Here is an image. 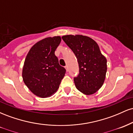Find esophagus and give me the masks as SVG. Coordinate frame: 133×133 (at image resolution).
Instances as JSON below:
<instances>
[{"label":"esophagus","mask_w":133,"mask_h":133,"mask_svg":"<svg viewBox=\"0 0 133 133\" xmlns=\"http://www.w3.org/2000/svg\"><path fill=\"white\" fill-rule=\"evenodd\" d=\"M65 69H66V71H68V65H65Z\"/></svg>","instance_id":"esophagus-1"}]
</instances>
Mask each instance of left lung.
<instances>
[{"instance_id": "1", "label": "left lung", "mask_w": 133, "mask_h": 133, "mask_svg": "<svg viewBox=\"0 0 133 133\" xmlns=\"http://www.w3.org/2000/svg\"><path fill=\"white\" fill-rule=\"evenodd\" d=\"M62 39L78 61L79 74L74 78L76 88L86 95L94 94L103 85L107 71L106 58L101 52L98 44L82 35H67Z\"/></svg>"}]
</instances>
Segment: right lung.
I'll return each instance as SVG.
<instances>
[{
	"instance_id": "right-lung-1",
	"label": "right lung",
	"mask_w": 133,
	"mask_h": 133,
	"mask_svg": "<svg viewBox=\"0 0 133 133\" xmlns=\"http://www.w3.org/2000/svg\"><path fill=\"white\" fill-rule=\"evenodd\" d=\"M61 41L60 36L47 37L36 43L29 51L22 69L24 83L36 96L47 97L59 88L65 74L55 55Z\"/></svg>"
}]
</instances>
